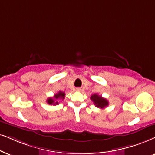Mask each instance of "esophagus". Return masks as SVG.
<instances>
[{
    "mask_svg": "<svg viewBox=\"0 0 155 155\" xmlns=\"http://www.w3.org/2000/svg\"><path fill=\"white\" fill-rule=\"evenodd\" d=\"M76 91H81V89H80V88H77V89H76Z\"/></svg>",
    "mask_w": 155,
    "mask_h": 155,
    "instance_id": "1",
    "label": "esophagus"
}]
</instances>
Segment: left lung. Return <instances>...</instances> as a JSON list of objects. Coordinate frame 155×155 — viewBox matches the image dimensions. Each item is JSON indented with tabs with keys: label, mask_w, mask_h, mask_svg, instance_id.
<instances>
[{
	"label": "left lung",
	"mask_w": 155,
	"mask_h": 155,
	"mask_svg": "<svg viewBox=\"0 0 155 155\" xmlns=\"http://www.w3.org/2000/svg\"><path fill=\"white\" fill-rule=\"evenodd\" d=\"M91 99L93 101L96 107L98 108L104 109L109 105V102L104 98L101 97V96H99L97 94H94L91 97Z\"/></svg>",
	"instance_id": "obj_1"
}]
</instances>
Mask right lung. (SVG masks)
I'll list each match as a JSON object with an SVG mask.
<instances>
[{"label": "right lung", "instance_id": "obj_1", "mask_svg": "<svg viewBox=\"0 0 155 155\" xmlns=\"http://www.w3.org/2000/svg\"><path fill=\"white\" fill-rule=\"evenodd\" d=\"M64 97H65V93L62 91H59L58 92L57 94H54V97H50L47 99V103L50 105H57L58 104V99H64Z\"/></svg>", "mask_w": 155, "mask_h": 155}]
</instances>
